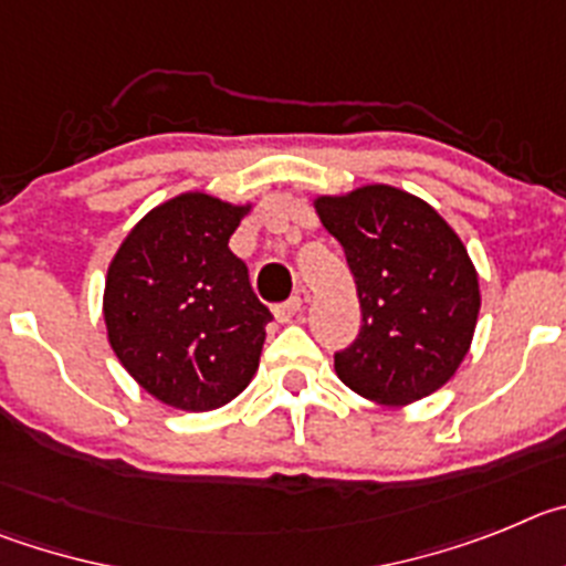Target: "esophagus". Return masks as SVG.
Masks as SVG:
<instances>
[{
    "label": "esophagus",
    "mask_w": 566,
    "mask_h": 566,
    "mask_svg": "<svg viewBox=\"0 0 566 566\" xmlns=\"http://www.w3.org/2000/svg\"><path fill=\"white\" fill-rule=\"evenodd\" d=\"M298 310H302V302H298V298H290V302L279 304V307L273 310V315H276L279 324H290V321L298 315Z\"/></svg>",
    "instance_id": "obj_1"
}]
</instances>
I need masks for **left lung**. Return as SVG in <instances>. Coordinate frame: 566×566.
Here are the masks:
<instances>
[{"mask_svg": "<svg viewBox=\"0 0 566 566\" xmlns=\"http://www.w3.org/2000/svg\"><path fill=\"white\" fill-rule=\"evenodd\" d=\"M344 248L364 327L335 353L353 391L409 406L454 378L480 318V276L462 239L420 197L371 182L313 200Z\"/></svg>", "mask_w": 566, "mask_h": 566, "instance_id": "8db88e82", "label": "left lung"}]
</instances>
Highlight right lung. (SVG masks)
Instances as JSON below:
<instances>
[{
    "mask_svg": "<svg viewBox=\"0 0 566 566\" xmlns=\"http://www.w3.org/2000/svg\"><path fill=\"white\" fill-rule=\"evenodd\" d=\"M248 206L186 191L151 208L112 256V353L155 400L182 411L231 403L259 369L273 318L228 248Z\"/></svg>",
    "mask_w": 566,
    "mask_h": 566,
    "instance_id": "obj_1",
    "label": "right lung"
}]
</instances>
